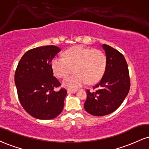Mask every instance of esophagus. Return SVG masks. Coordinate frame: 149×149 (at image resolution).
I'll list each match as a JSON object with an SVG mask.
<instances>
[{"instance_id": "1", "label": "esophagus", "mask_w": 149, "mask_h": 149, "mask_svg": "<svg viewBox=\"0 0 149 149\" xmlns=\"http://www.w3.org/2000/svg\"><path fill=\"white\" fill-rule=\"evenodd\" d=\"M76 89H67V92L68 93H75L76 92Z\"/></svg>"}]
</instances>
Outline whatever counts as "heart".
Returning <instances> with one entry per match:
<instances>
[{"label": "heart", "mask_w": 149, "mask_h": 149, "mask_svg": "<svg viewBox=\"0 0 149 149\" xmlns=\"http://www.w3.org/2000/svg\"><path fill=\"white\" fill-rule=\"evenodd\" d=\"M105 54L101 50L76 46L68 49L64 57L56 56L51 62L55 74L60 78L73 75L63 81L64 87L76 89L86 83L92 85L101 79L106 69Z\"/></svg>", "instance_id": "heart-1"}]
</instances>
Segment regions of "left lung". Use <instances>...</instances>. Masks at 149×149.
I'll return each instance as SVG.
<instances>
[{"label": "left lung", "mask_w": 149, "mask_h": 149, "mask_svg": "<svg viewBox=\"0 0 149 149\" xmlns=\"http://www.w3.org/2000/svg\"><path fill=\"white\" fill-rule=\"evenodd\" d=\"M106 54V69L102 78L87 90L84 107L92 115L101 116L112 113L119 107L128 95L130 87L129 71L121 53L103 44Z\"/></svg>", "instance_id": "8db88e82"}]
</instances>
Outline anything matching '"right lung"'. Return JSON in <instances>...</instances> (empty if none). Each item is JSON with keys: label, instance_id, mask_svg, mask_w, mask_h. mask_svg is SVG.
<instances>
[{"label": "right lung", "instance_id": "1", "mask_svg": "<svg viewBox=\"0 0 149 149\" xmlns=\"http://www.w3.org/2000/svg\"><path fill=\"white\" fill-rule=\"evenodd\" d=\"M61 51L57 46H44L28 51L18 64L14 75L18 97L25 110L39 119H52L64 107L67 90L53 76L51 62Z\"/></svg>", "mask_w": 149, "mask_h": 149}]
</instances>
